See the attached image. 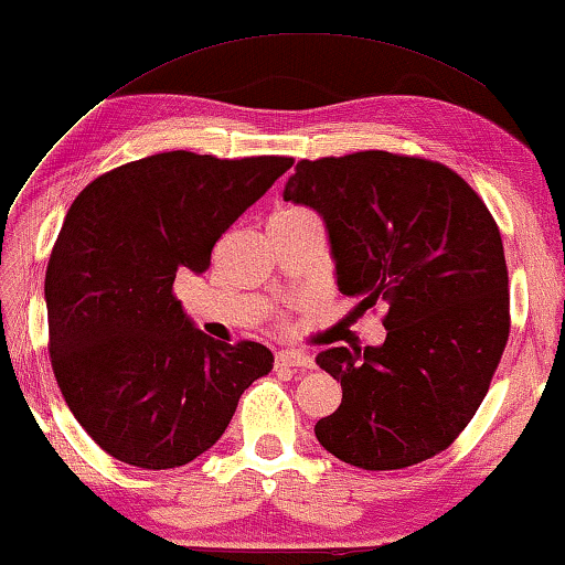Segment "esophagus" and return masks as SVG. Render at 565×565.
<instances>
[{
  "label": "esophagus",
  "instance_id": "obj_1",
  "mask_svg": "<svg viewBox=\"0 0 565 565\" xmlns=\"http://www.w3.org/2000/svg\"><path fill=\"white\" fill-rule=\"evenodd\" d=\"M276 366H297V370H315L317 362L311 360L309 354L294 352V349H286V352L276 354Z\"/></svg>",
  "mask_w": 565,
  "mask_h": 565
}]
</instances>
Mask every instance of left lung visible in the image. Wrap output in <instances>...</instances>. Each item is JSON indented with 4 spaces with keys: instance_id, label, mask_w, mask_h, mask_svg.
<instances>
[{
    "instance_id": "8db88e82",
    "label": "left lung",
    "mask_w": 565,
    "mask_h": 565,
    "mask_svg": "<svg viewBox=\"0 0 565 565\" xmlns=\"http://www.w3.org/2000/svg\"><path fill=\"white\" fill-rule=\"evenodd\" d=\"M284 201L327 223L337 286L387 303L382 347L327 349L342 405L315 433L354 468L399 470L447 450L486 399L510 331L495 218L443 163L384 150L299 160Z\"/></svg>"
}]
</instances>
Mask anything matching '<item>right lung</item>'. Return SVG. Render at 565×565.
<instances>
[{
  "label": "right lung",
  "instance_id": "obj_1",
  "mask_svg": "<svg viewBox=\"0 0 565 565\" xmlns=\"http://www.w3.org/2000/svg\"><path fill=\"white\" fill-rule=\"evenodd\" d=\"M291 166L170 150L103 173L70 205L44 276L50 362L75 419L115 460H195L271 372L264 344L195 329L173 281L181 268L203 274L231 223Z\"/></svg>",
  "mask_w": 565,
  "mask_h": 565
}]
</instances>
